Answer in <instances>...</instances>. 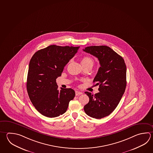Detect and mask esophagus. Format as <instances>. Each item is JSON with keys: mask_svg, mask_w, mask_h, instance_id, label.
I'll return each mask as SVG.
<instances>
[{"mask_svg": "<svg viewBox=\"0 0 153 153\" xmlns=\"http://www.w3.org/2000/svg\"><path fill=\"white\" fill-rule=\"evenodd\" d=\"M75 93H76V96L80 95H82L83 94V92L79 91H77V90L75 91Z\"/></svg>", "mask_w": 153, "mask_h": 153, "instance_id": "34e87169", "label": "esophagus"}]
</instances>
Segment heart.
Here are the masks:
<instances>
[{
  "instance_id": "heart-1",
  "label": "heart",
  "mask_w": 153,
  "mask_h": 153,
  "mask_svg": "<svg viewBox=\"0 0 153 153\" xmlns=\"http://www.w3.org/2000/svg\"><path fill=\"white\" fill-rule=\"evenodd\" d=\"M81 64L82 65H89L92 66L94 64V62L91 58L88 56H85L82 58Z\"/></svg>"
}]
</instances>
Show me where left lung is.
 <instances>
[{
  "label": "left lung",
  "instance_id": "left-lung-1",
  "mask_svg": "<svg viewBox=\"0 0 153 153\" xmlns=\"http://www.w3.org/2000/svg\"><path fill=\"white\" fill-rule=\"evenodd\" d=\"M84 51L98 58L101 66L94 79L100 92L95 95L86 91L89 102L84 111L93 118L101 119L109 115L118 105L126 85L127 68L123 58L107 46H88Z\"/></svg>",
  "mask_w": 153,
  "mask_h": 153
}]
</instances>
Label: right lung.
<instances>
[{
	"mask_svg": "<svg viewBox=\"0 0 153 153\" xmlns=\"http://www.w3.org/2000/svg\"><path fill=\"white\" fill-rule=\"evenodd\" d=\"M79 48L51 45L33 55L29 63L26 88L32 104L42 115L52 118L63 114L74 98L72 89H58L56 79Z\"/></svg>",
	"mask_w": 153,
	"mask_h": 153,
	"instance_id": "1",
	"label": "right lung"
}]
</instances>
